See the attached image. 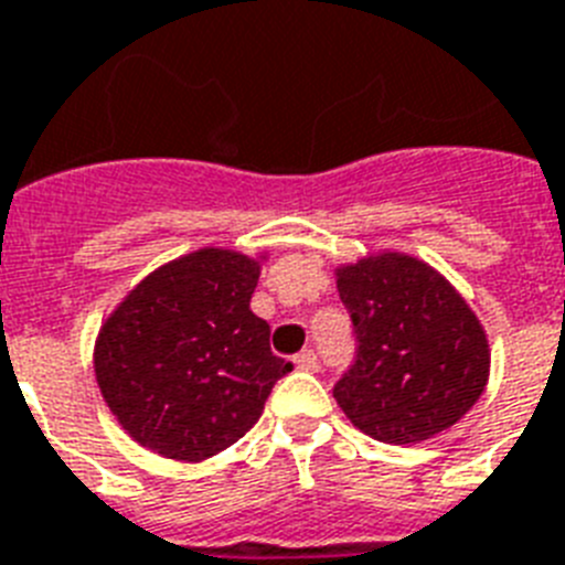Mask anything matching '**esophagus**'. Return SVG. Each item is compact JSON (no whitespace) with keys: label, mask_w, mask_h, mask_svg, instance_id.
I'll use <instances>...</instances> for the list:
<instances>
[{"label":"esophagus","mask_w":565,"mask_h":565,"mask_svg":"<svg viewBox=\"0 0 565 565\" xmlns=\"http://www.w3.org/2000/svg\"><path fill=\"white\" fill-rule=\"evenodd\" d=\"M296 369L301 371H316L319 369V356H316V351H310V348H305L301 354H296Z\"/></svg>","instance_id":"1"}]
</instances>
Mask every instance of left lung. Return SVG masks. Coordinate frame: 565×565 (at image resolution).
Returning <instances> with one entry per match:
<instances>
[{"label":"left lung","mask_w":565,"mask_h":565,"mask_svg":"<svg viewBox=\"0 0 565 565\" xmlns=\"http://www.w3.org/2000/svg\"><path fill=\"white\" fill-rule=\"evenodd\" d=\"M356 360L333 397L356 429L420 444L473 409L490 374L488 333L461 292L424 260L380 252L337 267Z\"/></svg>","instance_id":"left-lung-1"}]
</instances>
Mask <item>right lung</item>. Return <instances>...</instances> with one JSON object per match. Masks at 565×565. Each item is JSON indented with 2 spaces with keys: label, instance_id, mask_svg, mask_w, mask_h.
I'll list each match as a JSON object with an SVG mask.
<instances>
[{
  "label": "right lung",
  "instance_id": "add662e5",
  "mask_svg": "<svg viewBox=\"0 0 565 565\" xmlns=\"http://www.w3.org/2000/svg\"><path fill=\"white\" fill-rule=\"evenodd\" d=\"M264 258L205 246L168 260L100 324L95 380L132 441L173 461H205L255 426L292 371L249 310Z\"/></svg>",
  "mask_w": 565,
  "mask_h": 565
}]
</instances>
